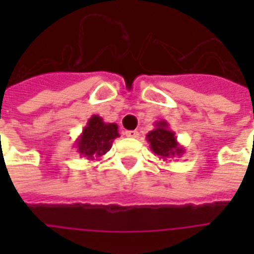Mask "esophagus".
Listing matches in <instances>:
<instances>
[{
	"instance_id": "obj_1",
	"label": "esophagus",
	"mask_w": 254,
	"mask_h": 254,
	"mask_svg": "<svg viewBox=\"0 0 254 254\" xmlns=\"http://www.w3.org/2000/svg\"><path fill=\"white\" fill-rule=\"evenodd\" d=\"M125 135L129 137V138H137L139 135V133L137 130H127L125 131Z\"/></svg>"
}]
</instances>
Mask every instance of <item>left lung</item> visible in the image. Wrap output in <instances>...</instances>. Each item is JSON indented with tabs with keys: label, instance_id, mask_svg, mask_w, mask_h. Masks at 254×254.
Wrapping results in <instances>:
<instances>
[{
	"label": "left lung",
	"instance_id": "left-lung-1",
	"mask_svg": "<svg viewBox=\"0 0 254 254\" xmlns=\"http://www.w3.org/2000/svg\"><path fill=\"white\" fill-rule=\"evenodd\" d=\"M154 129L146 134L150 150L159 155L163 161L169 158H181L186 150L177 141L175 133L170 129L169 123L161 120L154 124Z\"/></svg>",
	"mask_w": 254,
	"mask_h": 254
}]
</instances>
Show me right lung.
Here are the masks:
<instances>
[{
	"instance_id": "add662e5",
	"label": "right lung",
	"mask_w": 254,
	"mask_h": 254,
	"mask_svg": "<svg viewBox=\"0 0 254 254\" xmlns=\"http://www.w3.org/2000/svg\"><path fill=\"white\" fill-rule=\"evenodd\" d=\"M117 137H120L117 124L104 123L100 116L93 115L75 141V146L77 153L88 161H99L111 150Z\"/></svg>"
}]
</instances>
